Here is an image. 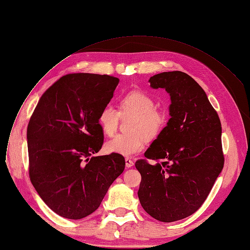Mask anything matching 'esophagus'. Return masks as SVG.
Returning a JSON list of instances; mask_svg holds the SVG:
<instances>
[{
	"label": "esophagus",
	"instance_id": "1",
	"mask_svg": "<svg viewBox=\"0 0 250 250\" xmlns=\"http://www.w3.org/2000/svg\"><path fill=\"white\" fill-rule=\"evenodd\" d=\"M125 165H126V167L130 168V167H132L134 166V163H133V160H131L129 158H126L125 159Z\"/></svg>",
	"mask_w": 250,
	"mask_h": 250
}]
</instances>
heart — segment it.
Instances as JSON below:
<instances>
[{"label":"heart","mask_w":250,"mask_h":250,"mask_svg":"<svg viewBox=\"0 0 250 250\" xmlns=\"http://www.w3.org/2000/svg\"><path fill=\"white\" fill-rule=\"evenodd\" d=\"M156 109L155 102L151 97L141 92L127 94L120 103V112L111 104L102 108L98 123L106 135H113L118 127L120 114L133 116L129 131L131 134H117L105 143L108 153L131 157L145 147V137L156 138L167 124V117Z\"/></svg>","instance_id":"obj_1"}]
</instances>
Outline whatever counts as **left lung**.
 Here are the masks:
<instances>
[{
  "label": "left lung",
  "instance_id": "8db88e82",
  "mask_svg": "<svg viewBox=\"0 0 250 250\" xmlns=\"http://www.w3.org/2000/svg\"><path fill=\"white\" fill-rule=\"evenodd\" d=\"M148 82L169 95L170 118L144 153L158 163L136 161L138 198L151 217L174 222L202 206L223 169L221 122L206 93L187 73L166 71Z\"/></svg>",
  "mask_w": 250,
  "mask_h": 250
}]
</instances>
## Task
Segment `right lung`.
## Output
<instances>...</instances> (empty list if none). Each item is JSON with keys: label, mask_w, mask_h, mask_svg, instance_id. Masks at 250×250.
I'll use <instances>...</instances> for the list:
<instances>
[{"label": "right lung", "mask_w": 250, "mask_h": 250, "mask_svg": "<svg viewBox=\"0 0 250 250\" xmlns=\"http://www.w3.org/2000/svg\"><path fill=\"white\" fill-rule=\"evenodd\" d=\"M119 79L72 73L42 95L27 128L29 175L56 214L79 220L95 212L125 168L121 155L93 156L104 142L98 117Z\"/></svg>", "instance_id": "1"}]
</instances>
